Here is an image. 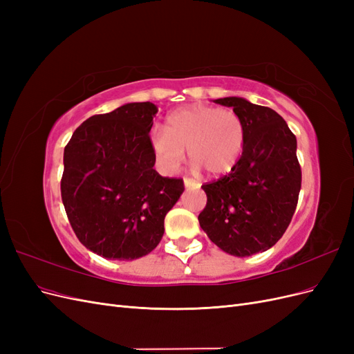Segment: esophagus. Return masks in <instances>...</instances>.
<instances>
[{
    "mask_svg": "<svg viewBox=\"0 0 354 354\" xmlns=\"http://www.w3.org/2000/svg\"><path fill=\"white\" fill-rule=\"evenodd\" d=\"M183 183H185V187L186 189H190V187H199V183L198 181H195V180H190V178H185L183 180Z\"/></svg>",
    "mask_w": 354,
    "mask_h": 354,
    "instance_id": "34e87169",
    "label": "esophagus"
}]
</instances>
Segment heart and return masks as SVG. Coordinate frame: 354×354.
I'll use <instances>...</instances> for the list:
<instances>
[{"instance_id": "obj_1", "label": "heart", "mask_w": 354, "mask_h": 354, "mask_svg": "<svg viewBox=\"0 0 354 354\" xmlns=\"http://www.w3.org/2000/svg\"><path fill=\"white\" fill-rule=\"evenodd\" d=\"M245 130L232 109L192 104L167 116L165 131L151 133V147L159 165L174 173L185 160V149L195 168L208 176L229 174L243 153Z\"/></svg>"}]
</instances>
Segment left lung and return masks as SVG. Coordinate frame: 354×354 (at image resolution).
Instances as JSON below:
<instances>
[{
	"label": "left lung",
	"instance_id": "8db88e82",
	"mask_svg": "<svg viewBox=\"0 0 354 354\" xmlns=\"http://www.w3.org/2000/svg\"><path fill=\"white\" fill-rule=\"evenodd\" d=\"M214 102L239 115L245 146L230 174L202 186L207 207L198 220L220 250L250 257L272 248L295 212L301 189L297 138L270 108L242 97Z\"/></svg>",
	"mask_w": 354,
	"mask_h": 354
}]
</instances>
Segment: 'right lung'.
Masks as SVG:
<instances>
[{"mask_svg": "<svg viewBox=\"0 0 354 354\" xmlns=\"http://www.w3.org/2000/svg\"><path fill=\"white\" fill-rule=\"evenodd\" d=\"M158 108L127 103L94 115L73 131L63 153L62 201L85 248L108 260H136L153 251L183 180L153 168L149 131Z\"/></svg>", "mask_w": 354, "mask_h": 354, "instance_id": "obj_1", "label": "right lung"}]
</instances>
